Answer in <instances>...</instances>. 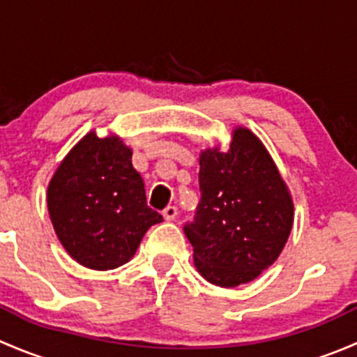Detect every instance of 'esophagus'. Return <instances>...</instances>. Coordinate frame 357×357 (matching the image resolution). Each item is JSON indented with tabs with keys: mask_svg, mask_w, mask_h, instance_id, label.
Returning a JSON list of instances; mask_svg holds the SVG:
<instances>
[{
	"mask_svg": "<svg viewBox=\"0 0 357 357\" xmlns=\"http://www.w3.org/2000/svg\"><path fill=\"white\" fill-rule=\"evenodd\" d=\"M164 218H165V221H174V219L178 218V208H176L174 205H169V207H165Z\"/></svg>",
	"mask_w": 357,
	"mask_h": 357,
	"instance_id": "esophagus-1",
	"label": "esophagus"
}]
</instances>
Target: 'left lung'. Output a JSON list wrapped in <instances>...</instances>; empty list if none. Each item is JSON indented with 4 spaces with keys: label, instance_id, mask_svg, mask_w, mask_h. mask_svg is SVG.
<instances>
[{
    "label": "left lung",
    "instance_id": "8db88e82",
    "mask_svg": "<svg viewBox=\"0 0 357 357\" xmlns=\"http://www.w3.org/2000/svg\"><path fill=\"white\" fill-rule=\"evenodd\" d=\"M226 152L200 153V193L185 235L195 268L218 287L257 278L278 259L294 225V202L261 139L236 128Z\"/></svg>",
    "mask_w": 357,
    "mask_h": 357
}]
</instances>
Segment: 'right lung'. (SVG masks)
<instances>
[{
    "label": "right lung",
    "instance_id": "add662e5",
    "mask_svg": "<svg viewBox=\"0 0 357 357\" xmlns=\"http://www.w3.org/2000/svg\"><path fill=\"white\" fill-rule=\"evenodd\" d=\"M132 150L115 135L89 131L60 162L48 185V212L60 243L84 268L107 271L131 261L150 226L164 221L146 205Z\"/></svg>",
    "mask_w": 357,
    "mask_h": 357
}]
</instances>
